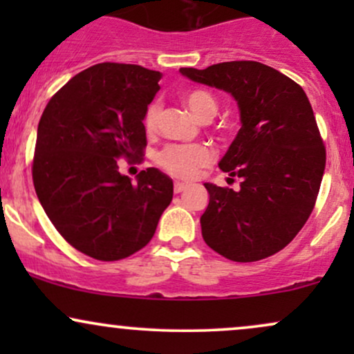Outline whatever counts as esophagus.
<instances>
[{"mask_svg": "<svg viewBox=\"0 0 354 354\" xmlns=\"http://www.w3.org/2000/svg\"><path fill=\"white\" fill-rule=\"evenodd\" d=\"M186 183H181V181H176L174 183V193H181V191L186 189Z\"/></svg>", "mask_w": 354, "mask_h": 354, "instance_id": "esophagus-1", "label": "esophagus"}]
</instances>
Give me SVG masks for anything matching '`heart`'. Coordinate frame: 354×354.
<instances>
[{
  "label": "heart",
  "instance_id": "b5f03b06",
  "mask_svg": "<svg viewBox=\"0 0 354 354\" xmlns=\"http://www.w3.org/2000/svg\"><path fill=\"white\" fill-rule=\"evenodd\" d=\"M183 103L189 109L191 115L198 118L200 121L206 120V118L213 120V116L218 111L216 100H214V96L211 93L205 91V89H193V91L185 93L183 95ZM158 118H160V106L154 103L146 111V129L153 131L156 128ZM211 158H213V154L203 145H171L166 146L163 151L158 153L156 161L169 174H174V176L180 178H189L201 166L208 165Z\"/></svg>",
  "mask_w": 354,
  "mask_h": 354
}]
</instances>
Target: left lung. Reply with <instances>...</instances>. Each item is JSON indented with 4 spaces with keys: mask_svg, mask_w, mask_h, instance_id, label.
I'll use <instances>...</instances> for the list:
<instances>
[{
    "mask_svg": "<svg viewBox=\"0 0 354 354\" xmlns=\"http://www.w3.org/2000/svg\"><path fill=\"white\" fill-rule=\"evenodd\" d=\"M180 73L230 93L241 121L218 163L230 176L241 178L239 189L205 183L209 203L200 219L203 239L238 263L278 253L310 218L326 165L306 93L258 61L180 68Z\"/></svg>",
    "mask_w": 354,
    "mask_h": 354,
    "instance_id": "8db88e82",
    "label": "left lung"
}]
</instances>
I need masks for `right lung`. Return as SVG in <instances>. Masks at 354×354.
<instances>
[{"mask_svg": "<svg viewBox=\"0 0 354 354\" xmlns=\"http://www.w3.org/2000/svg\"><path fill=\"white\" fill-rule=\"evenodd\" d=\"M161 76L138 64H95L73 76L39 120L38 200L61 236L95 259L116 261L145 248L173 200L168 174L148 168L133 185L116 163L143 154V121Z\"/></svg>", "mask_w": 354, "mask_h": 354, "instance_id": "1", "label": "right lung"}]
</instances>
